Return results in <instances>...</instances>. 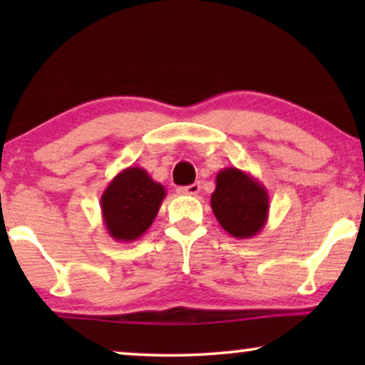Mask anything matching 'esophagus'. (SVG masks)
I'll return each mask as SVG.
<instances>
[{
	"instance_id": "34e87169",
	"label": "esophagus",
	"mask_w": 365,
	"mask_h": 365,
	"mask_svg": "<svg viewBox=\"0 0 365 365\" xmlns=\"http://www.w3.org/2000/svg\"><path fill=\"white\" fill-rule=\"evenodd\" d=\"M199 191H201V184L199 182H194L191 186H184L178 189V192L184 194V196H197Z\"/></svg>"
}]
</instances>
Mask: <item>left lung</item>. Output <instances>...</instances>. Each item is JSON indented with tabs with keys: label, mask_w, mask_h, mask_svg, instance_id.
I'll list each match as a JSON object with an SVG mask.
<instances>
[{
	"label": "left lung",
	"mask_w": 365,
	"mask_h": 365,
	"mask_svg": "<svg viewBox=\"0 0 365 365\" xmlns=\"http://www.w3.org/2000/svg\"><path fill=\"white\" fill-rule=\"evenodd\" d=\"M211 207L217 222L237 239L257 236L269 217V194L262 182L237 168H224L216 176Z\"/></svg>",
	"instance_id": "obj_1"
}]
</instances>
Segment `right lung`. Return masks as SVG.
Instances as JSON below:
<instances>
[{"instance_id":"right-lung-1","label":"right lung","mask_w":365,"mask_h":365,"mask_svg":"<svg viewBox=\"0 0 365 365\" xmlns=\"http://www.w3.org/2000/svg\"><path fill=\"white\" fill-rule=\"evenodd\" d=\"M164 197L166 189L146 169L129 166L118 173L99 202L109 237L118 242H133L141 237L156 219Z\"/></svg>"}]
</instances>
